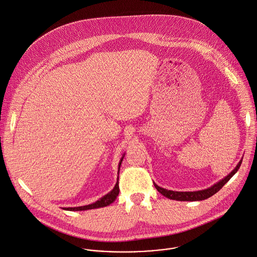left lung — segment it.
Returning <instances> with one entry per match:
<instances>
[{"instance_id": "8db88e82", "label": "left lung", "mask_w": 257, "mask_h": 257, "mask_svg": "<svg viewBox=\"0 0 257 257\" xmlns=\"http://www.w3.org/2000/svg\"><path fill=\"white\" fill-rule=\"evenodd\" d=\"M241 162H242V158L239 160V162L234 167V169L229 175H227L224 179L220 180L219 182H217L213 186H211L208 188H205V189L196 190V191H175V190H168L166 188L160 187L159 186H157L155 183H154V187H156V189L165 197H167L169 199H172V200H178V201H200V200H204V199L209 198L212 195H214L216 192H218L222 187H224L230 181V179L239 169Z\"/></svg>"}]
</instances>
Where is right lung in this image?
<instances>
[{
  "mask_svg": "<svg viewBox=\"0 0 257 257\" xmlns=\"http://www.w3.org/2000/svg\"><path fill=\"white\" fill-rule=\"evenodd\" d=\"M123 157H124V153L122 154V156H121V158H120V160L118 162V166H117V183H116L114 188L110 192H108L107 194H105L100 199H98L97 201H95V202L91 203V204L84 205V206H78V207H64L63 209L68 211L90 210V209H97V208L106 207V206L110 205L111 203H113L116 200V198H117V196L118 195V192H119V188H118V173H119V168H120V165H121V162L123 160Z\"/></svg>",
  "mask_w": 257,
  "mask_h": 257,
  "instance_id": "add662e5",
  "label": "right lung"
}]
</instances>
